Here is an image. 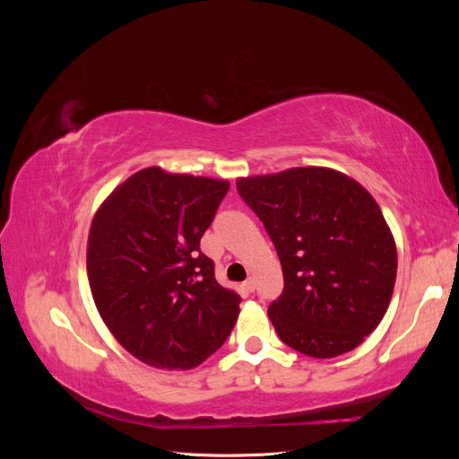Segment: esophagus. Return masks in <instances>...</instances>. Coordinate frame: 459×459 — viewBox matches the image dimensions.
Wrapping results in <instances>:
<instances>
[{"mask_svg":"<svg viewBox=\"0 0 459 459\" xmlns=\"http://www.w3.org/2000/svg\"><path fill=\"white\" fill-rule=\"evenodd\" d=\"M243 287H245L247 293H255V289H256V285H255V280H247V281L243 283Z\"/></svg>","mask_w":459,"mask_h":459,"instance_id":"34e87169","label":"esophagus"}]
</instances>
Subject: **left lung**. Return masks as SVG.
Listing matches in <instances>:
<instances>
[{
	"mask_svg": "<svg viewBox=\"0 0 459 459\" xmlns=\"http://www.w3.org/2000/svg\"><path fill=\"white\" fill-rule=\"evenodd\" d=\"M238 191L281 262L283 293L268 308L277 335L312 358L354 351L381 324L396 281V245L379 204L322 166L239 178Z\"/></svg>",
	"mask_w": 459,
	"mask_h": 459,
	"instance_id": "8db88e82",
	"label": "left lung"
}]
</instances>
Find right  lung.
I'll return each instance as SVG.
<instances>
[{
    "mask_svg": "<svg viewBox=\"0 0 459 459\" xmlns=\"http://www.w3.org/2000/svg\"><path fill=\"white\" fill-rule=\"evenodd\" d=\"M230 182L151 166L95 212L88 280L105 325L132 356L159 369H191L214 354L241 297L214 277L199 248Z\"/></svg>",
    "mask_w": 459,
    "mask_h": 459,
    "instance_id": "add662e5",
    "label": "right lung"
}]
</instances>
